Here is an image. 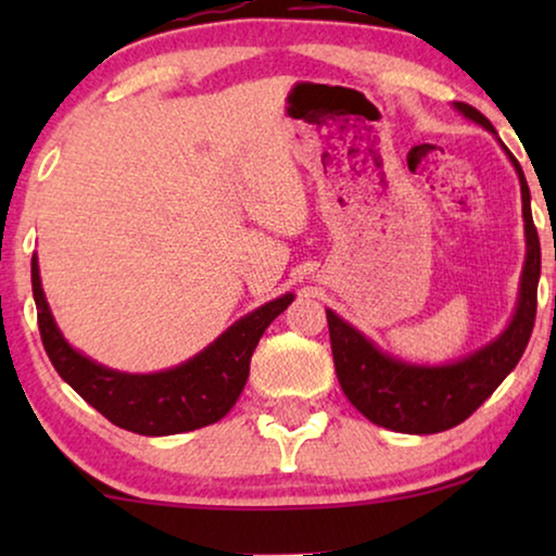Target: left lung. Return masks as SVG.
Instances as JSON below:
<instances>
[{
    "label": "left lung",
    "mask_w": 556,
    "mask_h": 556,
    "mask_svg": "<svg viewBox=\"0 0 556 556\" xmlns=\"http://www.w3.org/2000/svg\"><path fill=\"white\" fill-rule=\"evenodd\" d=\"M455 109L493 131L491 121L473 105L455 103ZM511 162L521 181L527 265H523L519 308H516L514 321L493 344L458 364H447V367H413V364L377 352L359 331L341 321L333 311H326L333 367H337L341 390L349 402L375 425L394 432H413V435L451 430L468 420L504 382L508 371L519 364L523 349L529 344L531 329H534L542 250H539V235L534 219H531L529 185L523 179L519 162L514 156Z\"/></svg>",
    "instance_id": "obj_1"
}]
</instances>
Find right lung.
<instances>
[{
    "instance_id": "1",
    "label": "right lung",
    "mask_w": 556,
    "mask_h": 556,
    "mask_svg": "<svg viewBox=\"0 0 556 556\" xmlns=\"http://www.w3.org/2000/svg\"><path fill=\"white\" fill-rule=\"evenodd\" d=\"M33 295L42 346L58 375L105 420L139 435H177L223 420L248 382L250 356L263 331L293 301L286 293L265 303L177 369L121 375L67 346L45 301L37 257H33Z\"/></svg>"
}]
</instances>
